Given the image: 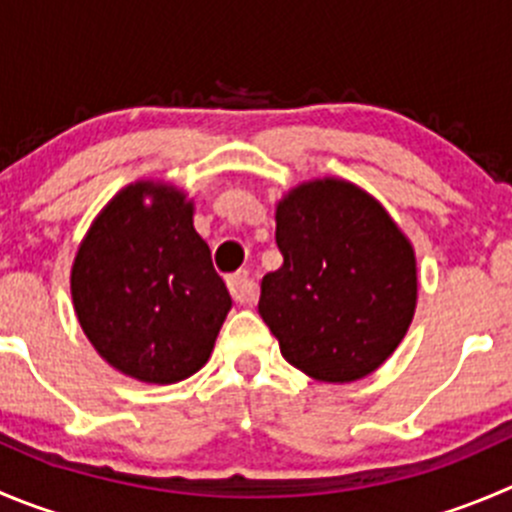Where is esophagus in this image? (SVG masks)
<instances>
[{
	"label": "esophagus",
	"instance_id": "34e87169",
	"mask_svg": "<svg viewBox=\"0 0 512 512\" xmlns=\"http://www.w3.org/2000/svg\"><path fill=\"white\" fill-rule=\"evenodd\" d=\"M228 291H231L238 304H253L256 294H259V286H256L248 271H238V274L228 276Z\"/></svg>",
	"mask_w": 512,
	"mask_h": 512
}]
</instances>
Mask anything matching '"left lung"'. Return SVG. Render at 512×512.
I'll return each instance as SVG.
<instances>
[{"label":"left lung","mask_w":512,"mask_h":512,"mask_svg":"<svg viewBox=\"0 0 512 512\" xmlns=\"http://www.w3.org/2000/svg\"><path fill=\"white\" fill-rule=\"evenodd\" d=\"M276 243L259 314L286 362L329 384L377 372L417 309L415 248L387 208L344 178L304 180L276 203Z\"/></svg>","instance_id":"left-lung-1"}]
</instances>
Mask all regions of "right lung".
<instances>
[{"label":"right lung","instance_id":"add662e5","mask_svg":"<svg viewBox=\"0 0 512 512\" xmlns=\"http://www.w3.org/2000/svg\"><path fill=\"white\" fill-rule=\"evenodd\" d=\"M193 211L183 188L135 180L97 213L72 261L82 332L110 367L138 382L196 374L231 311Z\"/></svg>","mask_w":512,"mask_h":512}]
</instances>
